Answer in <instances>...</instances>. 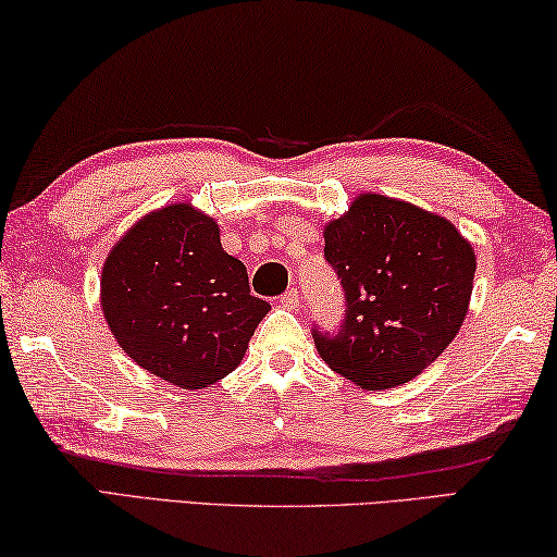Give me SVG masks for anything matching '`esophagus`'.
I'll list each match as a JSON object with an SVG mask.
<instances>
[{
	"mask_svg": "<svg viewBox=\"0 0 557 557\" xmlns=\"http://www.w3.org/2000/svg\"><path fill=\"white\" fill-rule=\"evenodd\" d=\"M298 300H300V296H298V290L296 288H288L284 296H281V306L284 308H288V310H294V308H298Z\"/></svg>",
	"mask_w": 557,
	"mask_h": 557,
	"instance_id": "obj_1",
	"label": "esophagus"
}]
</instances>
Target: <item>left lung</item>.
Instances as JSON below:
<instances>
[{
  "instance_id": "obj_1",
  "label": "left lung",
  "mask_w": 557,
  "mask_h": 557,
  "mask_svg": "<svg viewBox=\"0 0 557 557\" xmlns=\"http://www.w3.org/2000/svg\"><path fill=\"white\" fill-rule=\"evenodd\" d=\"M323 237L347 315L337 337L315 330L320 357L367 392L411 382L445 352L470 310V239L447 218L379 193H359Z\"/></svg>"
}]
</instances>
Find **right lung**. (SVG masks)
Here are the masks:
<instances>
[{"label": "right lung", "instance_id": "1", "mask_svg": "<svg viewBox=\"0 0 557 557\" xmlns=\"http://www.w3.org/2000/svg\"><path fill=\"white\" fill-rule=\"evenodd\" d=\"M100 306L136 364L190 392L239 367L271 310L249 294L247 267L222 249L220 224L190 202L163 205L116 239Z\"/></svg>", "mask_w": 557, "mask_h": 557}]
</instances>
